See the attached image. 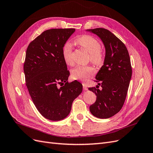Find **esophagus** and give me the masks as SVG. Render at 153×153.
Masks as SVG:
<instances>
[{
    "label": "esophagus",
    "instance_id": "esophagus-1",
    "mask_svg": "<svg viewBox=\"0 0 153 153\" xmlns=\"http://www.w3.org/2000/svg\"><path fill=\"white\" fill-rule=\"evenodd\" d=\"M82 85H83V89H84V90L85 91H87L88 89H87V86L86 85L85 83H83L82 84Z\"/></svg>",
    "mask_w": 153,
    "mask_h": 153
}]
</instances>
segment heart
I'll return each mask as SVG.
<instances>
[{
	"mask_svg": "<svg viewBox=\"0 0 153 153\" xmlns=\"http://www.w3.org/2000/svg\"><path fill=\"white\" fill-rule=\"evenodd\" d=\"M75 43L89 53L90 61L97 66H100L104 62L105 53L100 47L99 41L91 35H82L75 39ZM62 57L67 65L71 66L73 64L72 59L73 48L71 45L66 43L64 45ZM96 73V70L91 66H78L73 69L71 71V77L75 80L87 81Z\"/></svg>",
	"mask_w": 153,
	"mask_h": 153,
	"instance_id": "1",
	"label": "heart"
}]
</instances>
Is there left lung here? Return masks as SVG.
<instances>
[{"instance_id":"1","label":"left lung","mask_w":153,"mask_h":153,"mask_svg":"<svg viewBox=\"0 0 153 153\" xmlns=\"http://www.w3.org/2000/svg\"><path fill=\"white\" fill-rule=\"evenodd\" d=\"M98 36L105 47L103 65L96 76V82L102 87H89L96 95V100L89 110L94 116L107 119L122 108L126 100L132 75L130 58L125 45L112 32L103 28L89 29Z\"/></svg>"}]
</instances>
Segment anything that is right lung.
I'll return each mask as SVG.
<instances>
[{"instance_id":"right-lung-1","label":"right lung","mask_w":153,"mask_h":153,"mask_svg":"<svg viewBox=\"0 0 153 153\" xmlns=\"http://www.w3.org/2000/svg\"><path fill=\"white\" fill-rule=\"evenodd\" d=\"M75 29H52L42 32L27 47L24 71L25 84L36 108L46 119L66 118L82 85L68 82L69 71L62 50ZM65 85L59 88L58 85Z\"/></svg>"}]
</instances>
